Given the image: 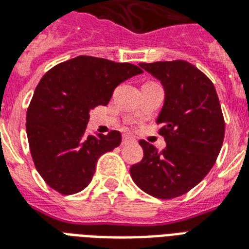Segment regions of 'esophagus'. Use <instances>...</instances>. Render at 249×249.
Here are the masks:
<instances>
[{"instance_id": "esophagus-1", "label": "esophagus", "mask_w": 249, "mask_h": 249, "mask_svg": "<svg viewBox=\"0 0 249 249\" xmlns=\"http://www.w3.org/2000/svg\"><path fill=\"white\" fill-rule=\"evenodd\" d=\"M130 142H136V140L133 137H130V136H123V140H121V143L123 145H126V143Z\"/></svg>"}]
</instances>
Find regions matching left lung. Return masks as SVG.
<instances>
[{
  "instance_id": "left-lung-1",
  "label": "left lung",
  "mask_w": 249,
  "mask_h": 249,
  "mask_svg": "<svg viewBox=\"0 0 249 249\" xmlns=\"http://www.w3.org/2000/svg\"><path fill=\"white\" fill-rule=\"evenodd\" d=\"M165 88L158 116L166 148L141 140V162L130 167L136 185L158 199L186 194L209 174L224 140V117L213 82L186 60L140 63Z\"/></svg>"
}]
</instances>
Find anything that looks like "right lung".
I'll return each mask as SVG.
<instances>
[{
  "mask_svg": "<svg viewBox=\"0 0 249 249\" xmlns=\"http://www.w3.org/2000/svg\"><path fill=\"white\" fill-rule=\"evenodd\" d=\"M142 72L139 66L95 56L56 64L40 79L26 113V132L36 169L63 195L91 182L101 154L117 148L121 134L86 136L89 110L107 106L115 88Z\"/></svg>",
  "mask_w": 249,
  "mask_h": 249,
  "instance_id": "1",
  "label": "right lung"
}]
</instances>
